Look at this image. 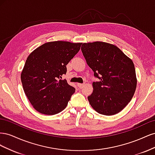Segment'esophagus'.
<instances>
[{
    "label": "esophagus",
    "instance_id": "1",
    "mask_svg": "<svg viewBox=\"0 0 155 155\" xmlns=\"http://www.w3.org/2000/svg\"><path fill=\"white\" fill-rule=\"evenodd\" d=\"M77 85L78 86L79 88H83V87L84 86V83H78Z\"/></svg>",
    "mask_w": 155,
    "mask_h": 155
}]
</instances>
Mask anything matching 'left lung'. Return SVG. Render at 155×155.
I'll return each instance as SVG.
<instances>
[{"label":"left lung","mask_w":155,"mask_h":155,"mask_svg":"<svg viewBox=\"0 0 155 155\" xmlns=\"http://www.w3.org/2000/svg\"><path fill=\"white\" fill-rule=\"evenodd\" d=\"M81 51L87 64L100 79L93 82V92L88 96L98 113L114 115L132 100L137 84L134 65L116 46L105 42L83 43Z\"/></svg>","instance_id":"obj_1"}]
</instances>
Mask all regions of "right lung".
<instances>
[{
	"label": "right lung",
	"mask_w": 155,
	"mask_h": 155,
	"mask_svg": "<svg viewBox=\"0 0 155 155\" xmlns=\"http://www.w3.org/2000/svg\"><path fill=\"white\" fill-rule=\"evenodd\" d=\"M81 43H46L28 55L21 78L31 105L39 112L54 115L66 108L75 88L62 78L66 65L80 50Z\"/></svg>",
	"instance_id": "obj_1"
}]
</instances>
